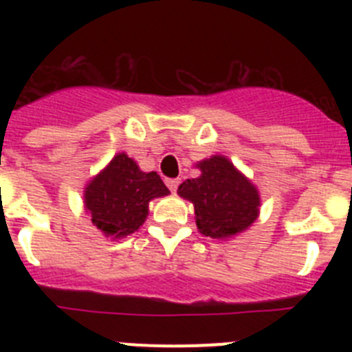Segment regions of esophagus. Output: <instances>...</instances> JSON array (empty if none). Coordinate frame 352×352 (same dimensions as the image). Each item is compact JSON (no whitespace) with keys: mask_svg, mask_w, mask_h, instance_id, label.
Listing matches in <instances>:
<instances>
[{"mask_svg":"<svg viewBox=\"0 0 352 352\" xmlns=\"http://www.w3.org/2000/svg\"><path fill=\"white\" fill-rule=\"evenodd\" d=\"M167 186H169V190L170 192H176L178 190V185H179V179H176V178H169L167 179Z\"/></svg>","mask_w":352,"mask_h":352,"instance_id":"34e87169","label":"esophagus"}]
</instances>
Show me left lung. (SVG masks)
<instances>
[{
  "mask_svg": "<svg viewBox=\"0 0 352 352\" xmlns=\"http://www.w3.org/2000/svg\"><path fill=\"white\" fill-rule=\"evenodd\" d=\"M201 176L179 185V197L194 204L201 234L226 239L243 232L259 217V192L229 158L213 155L199 162Z\"/></svg>",
  "mask_w": 352,
  "mask_h": 352,
  "instance_id": "left-lung-1",
  "label": "left lung"
}]
</instances>
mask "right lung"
<instances>
[{
  "label": "right lung",
  "instance_id": "add662e5",
  "mask_svg": "<svg viewBox=\"0 0 352 352\" xmlns=\"http://www.w3.org/2000/svg\"><path fill=\"white\" fill-rule=\"evenodd\" d=\"M169 188L157 173H142L129 155L118 153L84 190V206L105 236L125 238L144 223L151 199Z\"/></svg>",
  "mask_w": 352,
  "mask_h": 352
}]
</instances>
